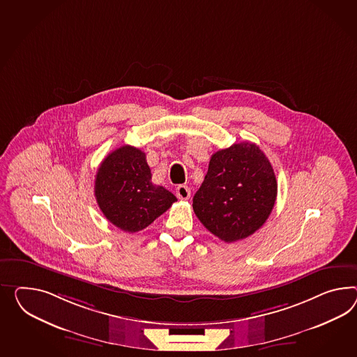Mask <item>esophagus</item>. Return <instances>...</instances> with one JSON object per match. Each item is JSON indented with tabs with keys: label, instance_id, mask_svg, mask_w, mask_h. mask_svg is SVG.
<instances>
[{
	"label": "esophagus",
	"instance_id": "34e87169",
	"mask_svg": "<svg viewBox=\"0 0 357 357\" xmlns=\"http://www.w3.org/2000/svg\"><path fill=\"white\" fill-rule=\"evenodd\" d=\"M176 195H177L178 199L186 201V199L190 198V189L186 185H178L176 188Z\"/></svg>",
	"mask_w": 357,
	"mask_h": 357
}]
</instances>
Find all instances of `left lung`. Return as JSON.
<instances>
[{"label": "left lung", "instance_id": "1", "mask_svg": "<svg viewBox=\"0 0 357 357\" xmlns=\"http://www.w3.org/2000/svg\"><path fill=\"white\" fill-rule=\"evenodd\" d=\"M275 197L273 167L260 147L245 141L211 156L192 210L213 236L230 243L264 225Z\"/></svg>", "mask_w": 357, "mask_h": 357}]
</instances>
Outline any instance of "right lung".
Listing matches in <instances>:
<instances>
[{
    "label": "right lung",
    "instance_id": "add662e5",
    "mask_svg": "<svg viewBox=\"0 0 357 357\" xmlns=\"http://www.w3.org/2000/svg\"><path fill=\"white\" fill-rule=\"evenodd\" d=\"M94 195L106 219L129 233L146 228L177 201L172 192L151 183L145 153L129 145L103 159Z\"/></svg>",
    "mask_w": 357,
    "mask_h": 357
}]
</instances>
